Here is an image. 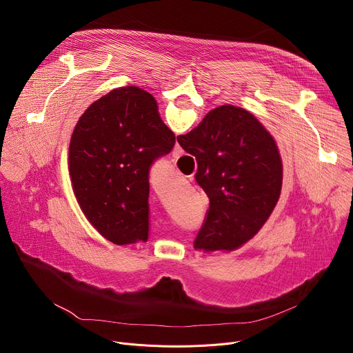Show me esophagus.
Masks as SVG:
<instances>
[{"mask_svg": "<svg viewBox=\"0 0 353 353\" xmlns=\"http://www.w3.org/2000/svg\"><path fill=\"white\" fill-rule=\"evenodd\" d=\"M181 155H183V149L180 148L179 143H176V145H174V149H173V158L177 159V158H180Z\"/></svg>", "mask_w": 353, "mask_h": 353, "instance_id": "esophagus-1", "label": "esophagus"}]
</instances>
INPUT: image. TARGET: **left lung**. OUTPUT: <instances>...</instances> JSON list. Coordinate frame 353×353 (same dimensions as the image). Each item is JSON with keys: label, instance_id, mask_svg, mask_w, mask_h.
<instances>
[{"label": "left lung", "instance_id": "left-lung-1", "mask_svg": "<svg viewBox=\"0 0 353 353\" xmlns=\"http://www.w3.org/2000/svg\"><path fill=\"white\" fill-rule=\"evenodd\" d=\"M155 97L137 86L113 89L93 102L71 135L72 190L89 223L109 241H146L149 168L173 149Z\"/></svg>", "mask_w": 353, "mask_h": 353}]
</instances>
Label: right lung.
<instances>
[{
    "label": "right lung",
    "instance_id": "1",
    "mask_svg": "<svg viewBox=\"0 0 353 353\" xmlns=\"http://www.w3.org/2000/svg\"><path fill=\"white\" fill-rule=\"evenodd\" d=\"M177 142L195 157V180L210 198L194 248L241 247L260 232L281 195L282 159L275 139L248 110L225 105Z\"/></svg>",
    "mask_w": 353,
    "mask_h": 353
}]
</instances>
